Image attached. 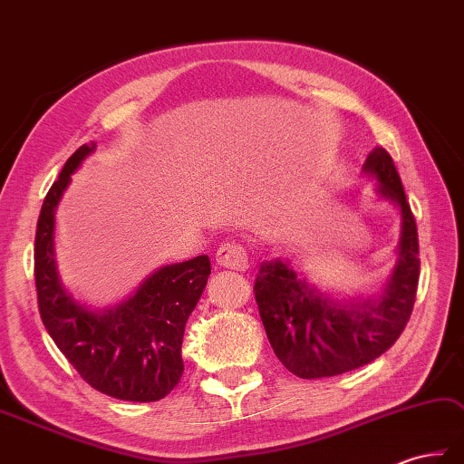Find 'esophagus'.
Masks as SVG:
<instances>
[{
    "instance_id": "esophagus-1",
    "label": "esophagus",
    "mask_w": 464,
    "mask_h": 464,
    "mask_svg": "<svg viewBox=\"0 0 464 464\" xmlns=\"http://www.w3.org/2000/svg\"><path fill=\"white\" fill-rule=\"evenodd\" d=\"M216 264L220 267H228V270L244 272L248 267V254L240 244H222L216 252Z\"/></svg>"
}]
</instances>
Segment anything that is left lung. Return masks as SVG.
<instances>
[{
    "instance_id": "left-lung-1",
    "label": "left lung",
    "mask_w": 464,
    "mask_h": 464,
    "mask_svg": "<svg viewBox=\"0 0 464 464\" xmlns=\"http://www.w3.org/2000/svg\"><path fill=\"white\" fill-rule=\"evenodd\" d=\"M377 198L397 206L399 244L393 272L372 295L339 297L317 287L287 258L260 266L254 292L266 335L287 372L302 379L342 375L372 363L397 342L419 284V240L403 184L385 149L363 164Z\"/></svg>"
}]
</instances>
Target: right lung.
I'll use <instances>...</instances> for the list:
<instances>
[{
	"label": "right lung",
	"instance_id": "add662e5",
	"mask_svg": "<svg viewBox=\"0 0 464 464\" xmlns=\"http://www.w3.org/2000/svg\"><path fill=\"white\" fill-rule=\"evenodd\" d=\"M95 142L65 162L41 206L35 232V287L39 314L59 352L87 383L122 401H159L184 372L182 337L210 276L208 256L162 266L127 300L91 307L61 282L55 260V212L73 174Z\"/></svg>",
	"mask_w": 464,
	"mask_h": 464
}]
</instances>
